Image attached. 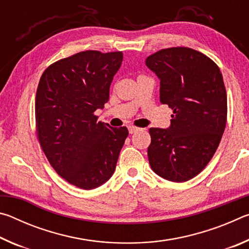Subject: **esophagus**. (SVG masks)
Instances as JSON below:
<instances>
[{
  "instance_id": "esophagus-1",
  "label": "esophagus",
  "mask_w": 249,
  "mask_h": 249,
  "mask_svg": "<svg viewBox=\"0 0 249 249\" xmlns=\"http://www.w3.org/2000/svg\"><path fill=\"white\" fill-rule=\"evenodd\" d=\"M138 130H140V128H138V127H135V126H133V125L128 126V132H129V134H134V133L138 132Z\"/></svg>"
}]
</instances>
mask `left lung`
I'll use <instances>...</instances> for the list:
<instances>
[{"label": "left lung", "mask_w": 249, "mask_h": 249, "mask_svg": "<svg viewBox=\"0 0 249 249\" xmlns=\"http://www.w3.org/2000/svg\"><path fill=\"white\" fill-rule=\"evenodd\" d=\"M160 80V102L174 109L171 124L149 128L151 169L174 182L195 178L215 154L224 133L227 96L212 59L188 47L161 49L146 59Z\"/></svg>", "instance_id": "1"}]
</instances>
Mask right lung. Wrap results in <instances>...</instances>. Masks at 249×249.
<instances>
[{"label": "right lung", "mask_w": 249, "mask_h": 249, "mask_svg": "<svg viewBox=\"0 0 249 249\" xmlns=\"http://www.w3.org/2000/svg\"><path fill=\"white\" fill-rule=\"evenodd\" d=\"M123 61L122 52L87 50L60 59L44 71L36 92V132L57 174L90 190L114 174L128 135L98 122L94 112L109 98V86Z\"/></svg>", "instance_id": "1"}]
</instances>
